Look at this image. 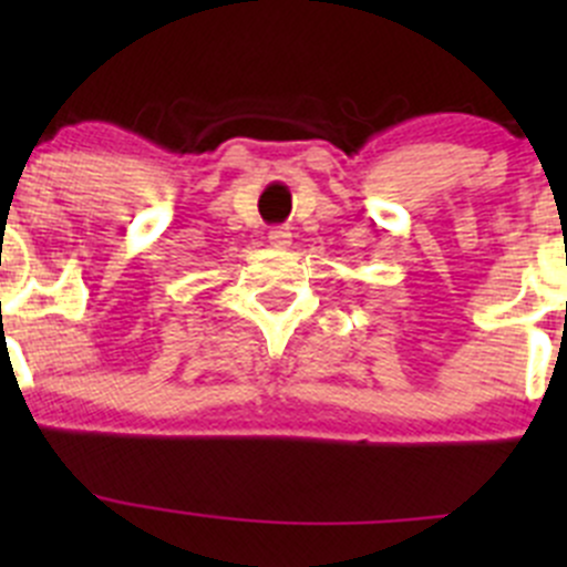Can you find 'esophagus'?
Here are the masks:
<instances>
[{"label":"esophagus","instance_id":"34e87169","mask_svg":"<svg viewBox=\"0 0 567 567\" xmlns=\"http://www.w3.org/2000/svg\"><path fill=\"white\" fill-rule=\"evenodd\" d=\"M290 238H293V233H290L288 227H274V230L268 233V244H271L274 249H288Z\"/></svg>","mask_w":567,"mask_h":567}]
</instances>
